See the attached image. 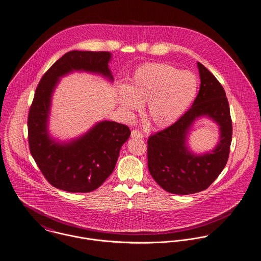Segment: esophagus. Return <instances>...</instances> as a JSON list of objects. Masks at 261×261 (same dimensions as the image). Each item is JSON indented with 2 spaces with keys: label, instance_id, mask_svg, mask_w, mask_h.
Instances as JSON below:
<instances>
[{
  "label": "esophagus",
  "instance_id": "1",
  "mask_svg": "<svg viewBox=\"0 0 261 261\" xmlns=\"http://www.w3.org/2000/svg\"><path fill=\"white\" fill-rule=\"evenodd\" d=\"M132 138H136V139H143L144 135L142 134V132L138 130V129H134L132 132Z\"/></svg>",
  "mask_w": 261,
  "mask_h": 261
}]
</instances>
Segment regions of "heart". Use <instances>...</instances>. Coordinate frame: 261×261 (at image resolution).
I'll use <instances>...</instances> for the list:
<instances>
[{
    "label": "heart",
    "instance_id": "b5f03b06",
    "mask_svg": "<svg viewBox=\"0 0 261 261\" xmlns=\"http://www.w3.org/2000/svg\"><path fill=\"white\" fill-rule=\"evenodd\" d=\"M198 82L194 74L164 63L146 64L134 73L126 90L119 93L122 109L129 115L146 103L145 117L158 127L180 119L194 100Z\"/></svg>",
    "mask_w": 261,
    "mask_h": 261
}]
</instances>
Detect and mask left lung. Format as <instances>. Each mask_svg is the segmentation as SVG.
<instances>
[{"mask_svg": "<svg viewBox=\"0 0 261 261\" xmlns=\"http://www.w3.org/2000/svg\"><path fill=\"white\" fill-rule=\"evenodd\" d=\"M200 88L190 110L173 124L150 136L147 141V166L150 175L164 190L190 194L206 190L226 166L232 138V122L225 91L214 74L197 63ZM208 116L220 125L221 141L213 152L197 156L185 142L192 122Z\"/></svg>", "mask_w": 261, "mask_h": 261, "instance_id": "8db88e82", "label": "left lung"}]
</instances>
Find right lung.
<instances>
[{
    "mask_svg": "<svg viewBox=\"0 0 261 261\" xmlns=\"http://www.w3.org/2000/svg\"><path fill=\"white\" fill-rule=\"evenodd\" d=\"M111 58L109 51H69L45 72L36 89L28 117L30 151L45 178L59 190L90 192L99 188L114 171L120 147L130 136L128 126L109 120L98 122L69 143L50 140L47 134L50 97L59 77L86 71L113 81Z\"/></svg>",
    "mask_w": 261,
    "mask_h": 261,
    "instance_id": "add662e5",
    "label": "right lung"
}]
</instances>
